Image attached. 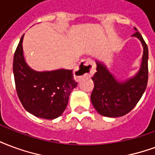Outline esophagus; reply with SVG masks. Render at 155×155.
Here are the masks:
<instances>
[{
    "mask_svg": "<svg viewBox=\"0 0 155 155\" xmlns=\"http://www.w3.org/2000/svg\"><path fill=\"white\" fill-rule=\"evenodd\" d=\"M95 72V63L91 59L82 60L74 70V74L78 78L92 75Z\"/></svg>",
    "mask_w": 155,
    "mask_h": 155,
    "instance_id": "34e87169",
    "label": "esophagus"
}]
</instances>
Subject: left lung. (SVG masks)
Segmentation results:
<instances>
[{
	"instance_id": "left-lung-1",
	"label": "left lung",
	"mask_w": 155,
	"mask_h": 155,
	"mask_svg": "<svg viewBox=\"0 0 155 155\" xmlns=\"http://www.w3.org/2000/svg\"><path fill=\"white\" fill-rule=\"evenodd\" d=\"M132 37L141 42L143 47L140 67L133 76L119 80L110 71L104 61L96 59L97 72L93 76L94 88L91 102L100 115L118 117L130 112L145 93L148 82V47L141 34L136 28Z\"/></svg>"
}]
</instances>
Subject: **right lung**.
Segmentation results:
<instances>
[{
	"instance_id": "add662e5",
	"label": "right lung",
	"mask_w": 155,
	"mask_h": 155,
	"mask_svg": "<svg viewBox=\"0 0 155 155\" xmlns=\"http://www.w3.org/2000/svg\"><path fill=\"white\" fill-rule=\"evenodd\" d=\"M24 35L15 52L13 73L18 97L26 111L37 117L55 119L66 108L77 86L71 70L37 71L28 66L23 51Z\"/></svg>"
}]
</instances>
